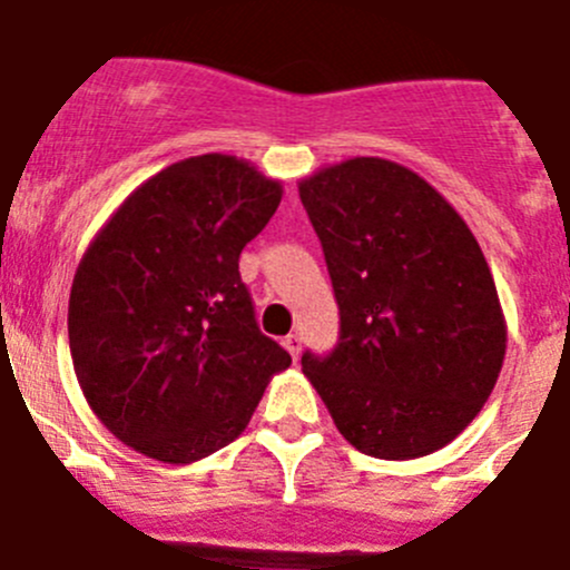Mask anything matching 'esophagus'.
Segmentation results:
<instances>
[{
  "instance_id": "obj_1",
  "label": "esophagus",
  "mask_w": 570,
  "mask_h": 570,
  "mask_svg": "<svg viewBox=\"0 0 570 570\" xmlns=\"http://www.w3.org/2000/svg\"><path fill=\"white\" fill-rule=\"evenodd\" d=\"M284 347L289 351V356L297 362V358H301V334H286L284 336Z\"/></svg>"
}]
</instances>
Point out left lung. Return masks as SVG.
<instances>
[{"mask_svg": "<svg viewBox=\"0 0 570 570\" xmlns=\"http://www.w3.org/2000/svg\"><path fill=\"white\" fill-rule=\"evenodd\" d=\"M340 306L328 356L306 379L342 438L375 460H417L482 412L507 323L476 236L417 173L347 158L297 184Z\"/></svg>", "mask_w": 570, "mask_h": 570, "instance_id": "left-lung-1", "label": "left lung"}]
</instances>
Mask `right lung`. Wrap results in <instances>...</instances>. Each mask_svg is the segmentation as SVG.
Masks as SVG:
<instances>
[{
    "label": "right lung",
    "mask_w": 570,
    "mask_h": 570,
    "mask_svg": "<svg viewBox=\"0 0 570 570\" xmlns=\"http://www.w3.org/2000/svg\"><path fill=\"white\" fill-rule=\"evenodd\" d=\"M278 180L223 153L130 191L71 281L77 384L114 438L189 465L234 443L292 356L258 331L239 253L278 208Z\"/></svg>",
    "instance_id": "obj_1"
}]
</instances>
